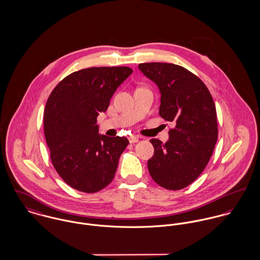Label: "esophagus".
Returning <instances> with one entry per match:
<instances>
[{
  "instance_id": "1",
  "label": "esophagus",
  "mask_w": 260,
  "mask_h": 260,
  "mask_svg": "<svg viewBox=\"0 0 260 260\" xmlns=\"http://www.w3.org/2000/svg\"><path fill=\"white\" fill-rule=\"evenodd\" d=\"M128 139H129L130 143H137L139 141V138L137 136H134V135H131Z\"/></svg>"
}]
</instances>
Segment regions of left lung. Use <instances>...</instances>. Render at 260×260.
Here are the masks:
<instances>
[{
  "mask_svg": "<svg viewBox=\"0 0 260 260\" xmlns=\"http://www.w3.org/2000/svg\"><path fill=\"white\" fill-rule=\"evenodd\" d=\"M139 70L159 88V115L174 123L169 140L151 139L152 179L163 188L180 190L206 167L218 137L216 108L205 84L185 68L169 63H142Z\"/></svg>",
  "mask_w": 260,
  "mask_h": 260,
  "instance_id": "8db88e82",
  "label": "left lung"
}]
</instances>
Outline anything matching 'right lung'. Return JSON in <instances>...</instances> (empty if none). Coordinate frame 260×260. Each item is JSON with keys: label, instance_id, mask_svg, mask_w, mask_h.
I'll return each mask as SVG.
<instances>
[{"label": "right lung", "instance_id": "obj_1", "mask_svg": "<svg viewBox=\"0 0 260 260\" xmlns=\"http://www.w3.org/2000/svg\"><path fill=\"white\" fill-rule=\"evenodd\" d=\"M129 67H92L65 77L52 91L44 111V132L54 168L76 190L95 193L109 185L129 144L126 137L100 135L97 117Z\"/></svg>", "mask_w": 260, "mask_h": 260}]
</instances>
